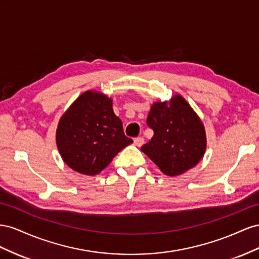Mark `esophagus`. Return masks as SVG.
Returning a JSON list of instances; mask_svg holds the SVG:
<instances>
[{"mask_svg": "<svg viewBox=\"0 0 259 259\" xmlns=\"http://www.w3.org/2000/svg\"><path fill=\"white\" fill-rule=\"evenodd\" d=\"M135 144L137 146H142L144 144V139L142 137H138L135 139Z\"/></svg>", "mask_w": 259, "mask_h": 259, "instance_id": "esophagus-1", "label": "esophagus"}]
</instances>
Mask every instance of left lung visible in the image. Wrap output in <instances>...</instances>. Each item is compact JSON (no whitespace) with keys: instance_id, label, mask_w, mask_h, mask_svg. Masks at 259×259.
<instances>
[{"instance_id":"left-lung-1","label":"left lung","mask_w":259,"mask_h":259,"mask_svg":"<svg viewBox=\"0 0 259 259\" xmlns=\"http://www.w3.org/2000/svg\"><path fill=\"white\" fill-rule=\"evenodd\" d=\"M146 124L154 131L141 151L168 176L180 175L201 160L206 149L202 121L187 101L177 95L170 107L166 102L155 103Z\"/></svg>"}]
</instances>
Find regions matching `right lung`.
<instances>
[{
    "label": "right lung",
    "mask_w": 259,
    "mask_h": 259,
    "mask_svg": "<svg viewBox=\"0 0 259 259\" xmlns=\"http://www.w3.org/2000/svg\"><path fill=\"white\" fill-rule=\"evenodd\" d=\"M134 140L125 137L122 121L106 95L88 91L64 114L56 131L63 160L80 174L101 172Z\"/></svg>",
    "instance_id": "1"
}]
</instances>
